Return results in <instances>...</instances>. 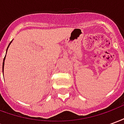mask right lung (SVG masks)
Here are the masks:
<instances>
[{
  "instance_id": "1",
  "label": "right lung",
  "mask_w": 124,
  "mask_h": 124,
  "mask_svg": "<svg viewBox=\"0 0 124 124\" xmlns=\"http://www.w3.org/2000/svg\"><path fill=\"white\" fill-rule=\"evenodd\" d=\"M10 43H11V42H10L9 45H10ZM9 45L8 46V48L9 47ZM8 48H7V50H8ZM4 60H5V57H4V60H3L4 61ZM4 62H3V63H2V72H3V70H4Z\"/></svg>"
}]
</instances>
